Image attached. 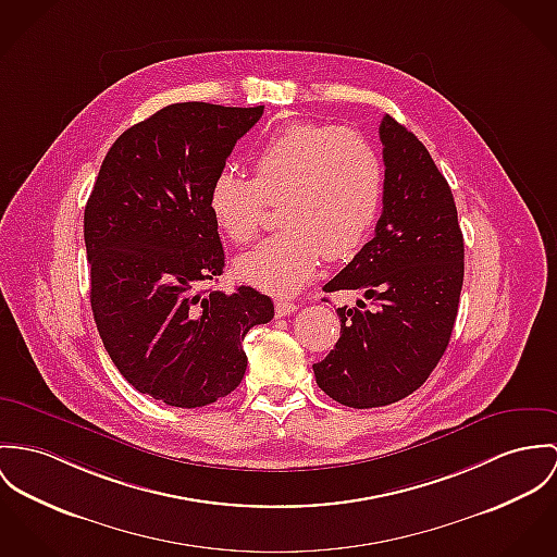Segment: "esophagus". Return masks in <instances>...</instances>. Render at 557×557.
<instances>
[{
  "instance_id": "1",
  "label": "esophagus",
  "mask_w": 557,
  "mask_h": 557,
  "mask_svg": "<svg viewBox=\"0 0 557 557\" xmlns=\"http://www.w3.org/2000/svg\"><path fill=\"white\" fill-rule=\"evenodd\" d=\"M274 310H276V317H285V314H289V312L298 310V304L281 298V300H276V302H274Z\"/></svg>"
}]
</instances>
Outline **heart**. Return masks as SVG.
<instances>
[{
    "label": "heart",
    "instance_id": "b5f03b06",
    "mask_svg": "<svg viewBox=\"0 0 557 557\" xmlns=\"http://www.w3.org/2000/svg\"><path fill=\"white\" fill-rule=\"evenodd\" d=\"M383 163L357 132L292 123L253 152V178L221 170L208 194L219 230L238 245L253 240L268 203L283 230L236 259V276L272 294L308 283L321 259L354 255L372 232L383 202Z\"/></svg>",
    "mask_w": 557,
    "mask_h": 557
}]
</instances>
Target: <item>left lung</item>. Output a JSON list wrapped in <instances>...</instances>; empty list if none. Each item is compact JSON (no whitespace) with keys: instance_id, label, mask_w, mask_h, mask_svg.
<instances>
[{"instance_id":"1","label":"left lung","mask_w":557,"mask_h":557,"mask_svg":"<svg viewBox=\"0 0 557 557\" xmlns=\"http://www.w3.org/2000/svg\"><path fill=\"white\" fill-rule=\"evenodd\" d=\"M385 185L374 238L323 292L370 300L338 308L341 338L312 366L317 385L351 408L387 406L419 389L445 354L463 283L454 194L421 140L383 116Z\"/></svg>"}]
</instances>
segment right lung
Returning a JSON list of instances; mask_svg holds the SVG:
<instances>
[{"instance_id": "add662e5", "label": "right lung", "mask_w": 557, "mask_h": 557, "mask_svg": "<svg viewBox=\"0 0 557 557\" xmlns=\"http://www.w3.org/2000/svg\"><path fill=\"white\" fill-rule=\"evenodd\" d=\"M263 106L172 103L123 132L85 206L91 308L101 343L140 394L178 408L232 394L247 332L274 304L238 287L202 289L225 253L208 194Z\"/></svg>"}]
</instances>
